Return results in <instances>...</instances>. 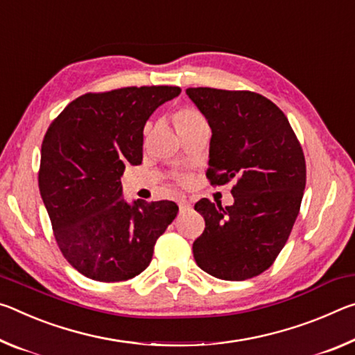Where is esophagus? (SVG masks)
Here are the masks:
<instances>
[{
  "instance_id": "1",
  "label": "esophagus",
  "mask_w": 355,
  "mask_h": 355,
  "mask_svg": "<svg viewBox=\"0 0 355 355\" xmlns=\"http://www.w3.org/2000/svg\"><path fill=\"white\" fill-rule=\"evenodd\" d=\"M191 206H190V202L187 201V200H181L179 201V211L181 212H185V211H189Z\"/></svg>"
}]
</instances>
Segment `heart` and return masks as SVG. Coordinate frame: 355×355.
<instances>
[{
  "instance_id": "b5f03b06",
  "label": "heart",
  "mask_w": 355,
  "mask_h": 355,
  "mask_svg": "<svg viewBox=\"0 0 355 355\" xmlns=\"http://www.w3.org/2000/svg\"><path fill=\"white\" fill-rule=\"evenodd\" d=\"M173 123L179 135H185L191 130L200 129V127H206L207 121L198 110L193 107H182L179 108L176 113L173 114Z\"/></svg>"
}]
</instances>
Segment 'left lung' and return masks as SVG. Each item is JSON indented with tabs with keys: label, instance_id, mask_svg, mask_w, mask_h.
<instances>
[{
	"label": "left lung",
	"instance_id": "8db88e82",
	"mask_svg": "<svg viewBox=\"0 0 355 355\" xmlns=\"http://www.w3.org/2000/svg\"><path fill=\"white\" fill-rule=\"evenodd\" d=\"M187 96L212 129L206 176L234 181V205L202 198L195 205L206 228L193 258L220 280L242 282L274 264L304 196L306 166L291 124L274 102L252 91L189 88Z\"/></svg>",
	"mask_w": 355,
	"mask_h": 355
}]
</instances>
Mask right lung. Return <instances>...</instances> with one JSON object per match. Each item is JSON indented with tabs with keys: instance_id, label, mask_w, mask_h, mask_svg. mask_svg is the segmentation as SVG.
Instances as JSON below:
<instances>
[{
	"instance_id": "add662e5",
	"label": "right lung",
	"mask_w": 355,
	"mask_h": 355,
	"mask_svg": "<svg viewBox=\"0 0 355 355\" xmlns=\"http://www.w3.org/2000/svg\"><path fill=\"white\" fill-rule=\"evenodd\" d=\"M178 86H129L72 101L46 130L39 190L62 257L97 282L137 277L179 207L123 198L125 165L143 160V129Z\"/></svg>"
}]
</instances>
